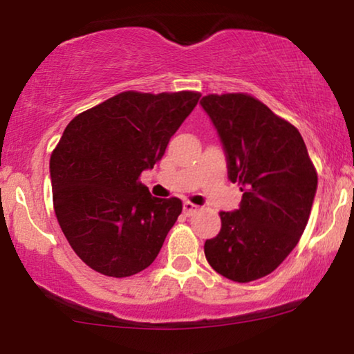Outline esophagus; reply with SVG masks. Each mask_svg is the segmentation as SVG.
Returning a JSON list of instances; mask_svg holds the SVG:
<instances>
[{
    "mask_svg": "<svg viewBox=\"0 0 354 354\" xmlns=\"http://www.w3.org/2000/svg\"><path fill=\"white\" fill-rule=\"evenodd\" d=\"M183 210H184V215L191 216L198 210V207L194 205V203H191V202H184L183 203Z\"/></svg>",
    "mask_w": 354,
    "mask_h": 354,
    "instance_id": "esophagus-1",
    "label": "esophagus"
}]
</instances>
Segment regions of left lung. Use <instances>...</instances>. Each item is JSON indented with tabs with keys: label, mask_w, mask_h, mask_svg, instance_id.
Masks as SVG:
<instances>
[{
	"label": "left lung",
	"mask_w": 354,
	"mask_h": 354,
	"mask_svg": "<svg viewBox=\"0 0 354 354\" xmlns=\"http://www.w3.org/2000/svg\"><path fill=\"white\" fill-rule=\"evenodd\" d=\"M201 106L225 149L227 178L243 192L221 212V231L207 239V261L236 282L265 277L286 260L310 218L317 175L301 134L248 94H208Z\"/></svg>",
	"instance_id": "8db88e82"
}]
</instances>
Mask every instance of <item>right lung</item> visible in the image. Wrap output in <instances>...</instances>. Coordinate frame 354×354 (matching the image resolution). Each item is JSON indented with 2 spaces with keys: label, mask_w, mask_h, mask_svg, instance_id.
I'll use <instances>...</instances> for the list:
<instances>
[{
  "label": "right lung",
  "mask_w": 354,
  "mask_h": 354,
  "mask_svg": "<svg viewBox=\"0 0 354 354\" xmlns=\"http://www.w3.org/2000/svg\"><path fill=\"white\" fill-rule=\"evenodd\" d=\"M198 97L194 91L120 93L64 129L49 160L54 212L91 270L128 277L157 258L183 203L151 196L139 175L163 157Z\"/></svg>",
  "instance_id": "add662e5"
}]
</instances>
